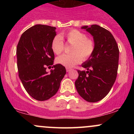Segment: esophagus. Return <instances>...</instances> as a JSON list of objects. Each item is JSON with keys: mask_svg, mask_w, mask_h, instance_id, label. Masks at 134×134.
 Listing matches in <instances>:
<instances>
[{"mask_svg": "<svg viewBox=\"0 0 134 134\" xmlns=\"http://www.w3.org/2000/svg\"><path fill=\"white\" fill-rule=\"evenodd\" d=\"M71 70H72L71 68H69V67H66V70H67V72H70Z\"/></svg>", "mask_w": 134, "mask_h": 134, "instance_id": "obj_1", "label": "esophagus"}]
</instances>
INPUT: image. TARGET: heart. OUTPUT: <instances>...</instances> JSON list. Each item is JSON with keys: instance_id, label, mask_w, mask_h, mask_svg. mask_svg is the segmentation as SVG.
<instances>
[{"instance_id": "obj_1", "label": "heart", "mask_w": 134, "mask_h": 134, "mask_svg": "<svg viewBox=\"0 0 134 134\" xmlns=\"http://www.w3.org/2000/svg\"><path fill=\"white\" fill-rule=\"evenodd\" d=\"M67 39L69 43L72 44L71 53L63 54L57 58L58 64L67 67H72L83 60H86L91 56L94 50V43L86 35L77 30H71L62 35ZM52 48L55 54H60L64 50L62 38L56 36L52 43Z\"/></svg>"}]
</instances>
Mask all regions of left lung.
<instances>
[{
  "label": "left lung",
  "instance_id": "1",
  "mask_svg": "<svg viewBox=\"0 0 134 134\" xmlns=\"http://www.w3.org/2000/svg\"><path fill=\"white\" fill-rule=\"evenodd\" d=\"M81 28L93 36L94 50L82 64L87 71L77 70L79 76L75 86L83 99L94 103L107 96L116 80L119 49L112 34L103 27L93 24Z\"/></svg>",
  "mask_w": 134,
  "mask_h": 134
}]
</instances>
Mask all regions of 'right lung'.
Here are the masks:
<instances>
[{"mask_svg": "<svg viewBox=\"0 0 134 134\" xmlns=\"http://www.w3.org/2000/svg\"><path fill=\"white\" fill-rule=\"evenodd\" d=\"M56 27L36 24L24 32L17 46V64L19 79L27 93L38 101L54 96L66 74L65 67L53 65L50 73L47 66L53 64L55 55L52 40Z\"/></svg>", "mask_w": 134, "mask_h": 134, "instance_id": "add662e5", "label": "right lung"}]
</instances>
